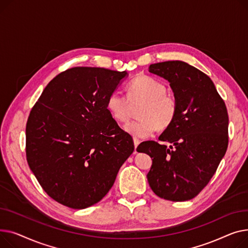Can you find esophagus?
Returning <instances> with one entry per match:
<instances>
[{
    "mask_svg": "<svg viewBox=\"0 0 248 248\" xmlns=\"http://www.w3.org/2000/svg\"><path fill=\"white\" fill-rule=\"evenodd\" d=\"M133 141H134V146H135V149H136L138 145L140 144V140H139V139H137V138H134V139H133Z\"/></svg>",
    "mask_w": 248,
    "mask_h": 248,
    "instance_id": "34e87169",
    "label": "esophagus"
}]
</instances>
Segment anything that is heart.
<instances>
[{
  "mask_svg": "<svg viewBox=\"0 0 248 248\" xmlns=\"http://www.w3.org/2000/svg\"><path fill=\"white\" fill-rule=\"evenodd\" d=\"M128 98L114 92L107 99V109L119 123L129 121L132 105L143 104L139 121L131 122L126 131L135 138H148L157 128L167 129L175 120L177 114L176 98L166 92V85L154 77L139 75L127 85Z\"/></svg>",
  "mask_w": 248,
  "mask_h": 248,
  "instance_id": "heart-1",
  "label": "heart"
}]
</instances>
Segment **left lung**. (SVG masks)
I'll return each instance as SVG.
<instances>
[{
    "instance_id": "obj_1",
    "label": "left lung",
    "mask_w": 248,
    "mask_h": 248,
    "mask_svg": "<svg viewBox=\"0 0 248 248\" xmlns=\"http://www.w3.org/2000/svg\"><path fill=\"white\" fill-rule=\"evenodd\" d=\"M168 80L177 101L175 120L159 140L139 144L138 152L152 158L147 174L152 191L170 201L197 196L214 175L228 146V114L211 79L182 61L149 66Z\"/></svg>"
}]
</instances>
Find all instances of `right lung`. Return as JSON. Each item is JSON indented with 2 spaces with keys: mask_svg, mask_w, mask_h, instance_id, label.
Returning <instances> with one entry per match:
<instances>
[{
  "mask_svg": "<svg viewBox=\"0 0 248 248\" xmlns=\"http://www.w3.org/2000/svg\"><path fill=\"white\" fill-rule=\"evenodd\" d=\"M126 74L67 69L49 82L29 115V167L44 191L62 205L84 209L96 204L134 151L132 137L107 109L108 97Z\"/></svg>",
  "mask_w": 248,
  "mask_h": 248,
  "instance_id": "obj_1",
  "label": "right lung"
}]
</instances>
